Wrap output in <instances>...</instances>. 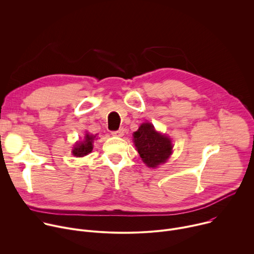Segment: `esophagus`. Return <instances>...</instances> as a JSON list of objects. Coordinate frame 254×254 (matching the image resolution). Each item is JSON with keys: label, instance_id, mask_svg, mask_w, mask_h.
<instances>
[{"label": "esophagus", "instance_id": "obj_1", "mask_svg": "<svg viewBox=\"0 0 254 254\" xmlns=\"http://www.w3.org/2000/svg\"><path fill=\"white\" fill-rule=\"evenodd\" d=\"M124 132H125L124 128H120V129H118V130L112 131V134H113V135H116V136H123V135H124Z\"/></svg>", "mask_w": 254, "mask_h": 254}]
</instances>
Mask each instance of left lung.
<instances>
[{
  "label": "left lung",
  "instance_id": "8db88e82",
  "mask_svg": "<svg viewBox=\"0 0 254 254\" xmlns=\"http://www.w3.org/2000/svg\"><path fill=\"white\" fill-rule=\"evenodd\" d=\"M133 143L142 162L150 168L166 163L173 152L171 138L157 131L151 123L141 124L133 132Z\"/></svg>",
  "mask_w": 254,
  "mask_h": 254
}]
</instances>
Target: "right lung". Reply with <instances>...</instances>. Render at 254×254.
Instances as JSON below:
<instances>
[{"instance_id": "1", "label": "right lung", "mask_w": 254, "mask_h": 254, "mask_svg": "<svg viewBox=\"0 0 254 254\" xmlns=\"http://www.w3.org/2000/svg\"><path fill=\"white\" fill-rule=\"evenodd\" d=\"M95 136L96 135L85 133L84 139L82 141H78L74 144V148H73V150H72V154H73V156L81 158V157H84V156L88 155L89 153H91V151L93 149L92 143H93Z\"/></svg>"}]
</instances>
